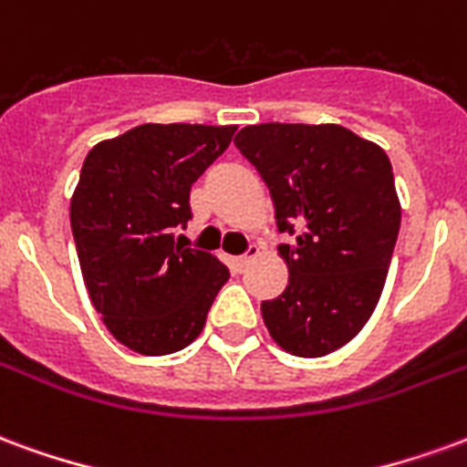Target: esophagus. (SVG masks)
Here are the masks:
<instances>
[{
    "label": "esophagus",
    "mask_w": 467,
    "mask_h": 467,
    "mask_svg": "<svg viewBox=\"0 0 467 467\" xmlns=\"http://www.w3.org/2000/svg\"><path fill=\"white\" fill-rule=\"evenodd\" d=\"M258 254H261V251H258V246H248V251L244 254V256L234 258V266H236L238 271H241V268H246L248 264H251V261L258 256Z\"/></svg>",
    "instance_id": "34e87169"
}]
</instances>
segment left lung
Masks as SVG:
<instances>
[{
  "mask_svg": "<svg viewBox=\"0 0 467 467\" xmlns=\"http://www.w3.org/2000/svg\"><path fill=\"white\" fill-rule=\"evenodd\" d=\"M234 144L256 166L294 236L278 254L288 285L261 313L274 341L301 358L341 348L366 326L400 229L386 151L338 124H256Z\"/></svg>",
  "mask_w": 467,
  "mask_h": 467,
  "instance_id": "left-lung-1",
  "label": "left lung"
}]
</instances>
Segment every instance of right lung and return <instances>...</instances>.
Here are the masks:
<instances>
[{
    "label": "right lung",
    "instance_id": "1",
    "mask_svg": "<svg viewBox=\"0 0 467 467\" xmlns=\"http://www.w3.org/2000/svg\"><path fill=\"white\" fill-rule=\"evenodd\" d=\"M236 126L141 124L101 141L71 196V234L84 284L107 328L141 356L186 348L206 323L229 268L183 246L192 183Z\"/></svg>",
    "mask_w": 467,
    "mask_h": 467
}]
</instances>
